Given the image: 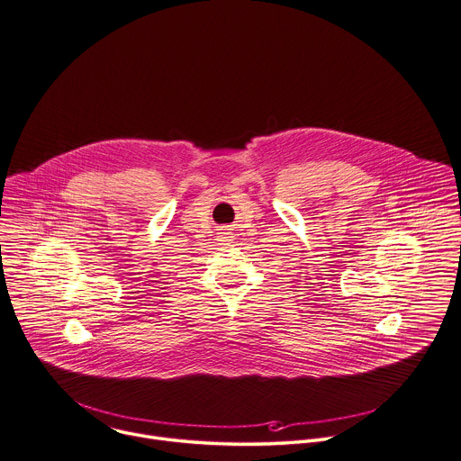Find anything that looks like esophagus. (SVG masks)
Here are the masks:
<instances>
[{"mask_svg": "<svg viewBox=\"0 0 461 461\" xmlns=\"http://www.w3.org/2000/svg\"><path fill=\"white\" fill-rule=\"evenodd\" d=\"M231 240H233V231H231V228H230V226H221L219 231H217V242L228 246V244H231Z\"/></svg>", "mask_w": 461, "mask_h": 461, "instance_id": "34e87169", "label": "esophagus"}]
</instances>
